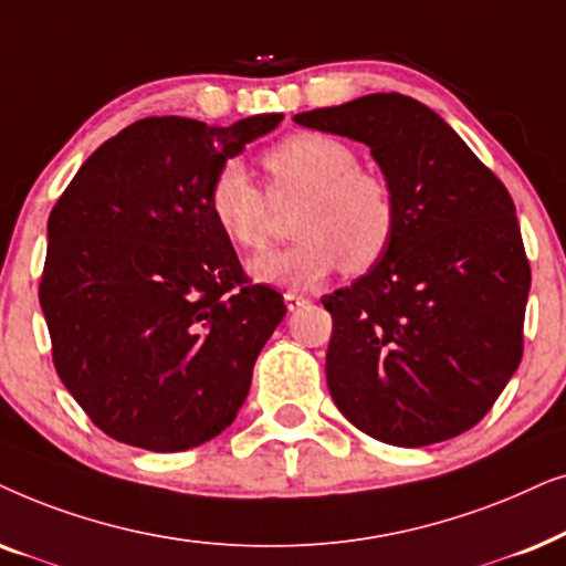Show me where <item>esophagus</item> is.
Segmentation results:
<instances>
[{
  "label": "esophagus",
  "instance_id": "obj_1",
  "mask_svg": "<svg viewBox=\"0 0 566 566\" xmlns=\"http://www.w3.org/2000/svg\"><path fill=\"white\" fill-rule=\"evenodd\" d=\"M284 303H287V311H297V307H303L307 303V297L297 290H287L284 292Z\"/></svg>",
  "mask_w": 566,
  "mask_h": 566
}]
</instances>
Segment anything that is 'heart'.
I'll return each mask as SVG.
<instances>
[{"label": "heart", "mask_w": 566, "mask_h": 566, "mask_svg": "<svg viewBox=\"0 0 566 566\" xmlns=\"http://www.w3.org/2000/svg\"><path fill=\"white\" fill-rule=\"evenodd\" d=\"M357 163V153L331 134H292L263 153L269 193L243 163L228 160L209 184V212L232 243L261 251L269 243L271 201L303 196L292 222L297 240L253 259L251 274L279 287H313L338 266L365 274L394 243L398 205L394 186Z\"/></svg>", "instance_id": "b5f03b06"}]
</instances>
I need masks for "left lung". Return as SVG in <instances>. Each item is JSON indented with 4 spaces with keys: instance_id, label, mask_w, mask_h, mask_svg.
Segmentation results:
<instances>
[{
    "instance_id": "8db88e82",
    "label": "left lung",
    "mask_w": 566,
    "mask_h": 566,
    "mask_svg": "<svg viewBox=\"0 0 566 566\" xmlns=\"http://www.w3.org/2000/svg\"><path fill=\"white\" fill-rule=\"evenodd\" d=\"M300 126L370 147L398 228L334 318L326 380L375 440L421 448L479 424L523 357L531 266L507 188L432 108L398 93L297 113Z\"/></svg>"
}]
</instances>
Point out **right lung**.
I'll return each instance as SVG.
<instances>
[{
    "label": "right lung",
    "mask_w": 566,
    "mask_h": 566,
    "mask_svg": "<svg viewBox=\"0 0 566 566\" xmlns=\"http://www.w3.org/2000/svg\"><path fill=\"white\" fill-rule=\"evenodd\" d=\"M279 120H134L51 209L38 297L54 367L113 440L176 453L212 440L243 406L287 307L245 276L209 212V184Z\"/></svg>",
    "instance_id": "right-lung-1"
}]
</instances>
